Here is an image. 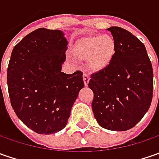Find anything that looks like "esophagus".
<instances>
[{"instance_id":"34e87169","label":"esophagus","mask_w":159,"mask_h":159,"mask_svg":"<svg viewBox=\"0 0 159 159\" xmlns=\"http://www.w3.org/2000/svg\"><path fill=\"white\" fill-rule=\"evenodd\" d=\"M89 80H90V78H89V73H88V72H84V73H83V80H84V84H85L86 87L89 85Z\"/></svg>"}]
</instances>
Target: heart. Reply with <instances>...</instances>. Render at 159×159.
<instances>
[{"label":"heart","mask_w":159,"mask_h":159,"mask_svg":"<svg viewBox=\"0 0 159 159\" xmlns=\"http://www.w3.org/2000/svg\"><path fill=\"white\" fill-rule=\"evenodd\" d=\"M115 40L110 35H91L80 41L75 53L82 59L89 58L90 67L95 70L106 68L115 55Z\"/></svg>","instance_id":"heart-1"}]
</instances>
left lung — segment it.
I'll use <instances>...</instances> for the list:
<instances>
[{"mask_svg": "<svg viewBox=\"0 0 159 159\" xmlns=\"http://www.w3.org/2000/svg\"><path fill=\"white\" fill-rule=\"evenodd\" d=\"M115 40V55L106 68L93 73L92 110L102 127L125 131L148 111L153 96V70L144 44L118 26L108 28Z\"/></svg>", "mask_w": 159, "mask_h": 159, "instance_id": "left-lung-1", "label": "left lung"}]
</instances>
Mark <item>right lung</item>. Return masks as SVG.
Instances as JSON below:
<instances>
[{"instance_id": "1", "label": "right lung", "mask_w": 159, "mask_h": 159, "mask_svg": "<svg viewBox=\"0 0 159 159\" xmlns=\"http://www.w3.org/2000/svg\"><path fill=\"white\" fill-rule=\"evenodd\" d=\"M68 41L60 30L39 28L13 48L7 70L10 103L22 122L37 134L64 129L84 88L82 72L62 71Z\"/></svg>"}]
</instances>
